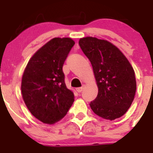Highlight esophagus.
I'll list each match as a JSON object with an SVG mask.
<instances>
[{
  "label": "esophagus",
  "instance_id": "obj_1",
  "mask_svg": "<svg viewBox=\"0 0 153 153\" xmlns=\"http://www.w3.org/2000/svg\"><path fill=\"white\" fill-rule=\"evenodd\" d=\"M83 86H82V87H78V88L76 89V92H78V93H81V92L83 91Z\"/></svg>",
  "mask_w": 153,
  "mask_h": 153
}]
</instances>
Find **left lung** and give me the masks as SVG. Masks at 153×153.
I'll return each instance as SVG.
<instances>
[{
  "instance_id": "8db88e82",
  "label": "left lung",
  "mask_w": 153,
  "mask_h": 153,
  "mask_svg": "<svg viewBox=\"0 0 153 153\" xmlns=\"http://www.w3.org/2000/svg\"><path fill=\"white\" fill-rule=\"evenodd\" d=\"M79 44L91 63L98 86L97 98L90 103L92 110L106 120L120 118L134 100V70L125 55L107 40L86 36L79 39Z\"/></svg>"
}]
</instances>
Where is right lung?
I'll return each instance as SVG.
<instances>
[{
  "label": "right lung",
  "instance_id": "obj_1",
  "mask_svg": "<svg viewBox=\"0 0 153 153\" xmlns=\"http://www.w3.org/2000/svg\"><path fill=\"white\" fill-rule=\"evenodd\" d=\"M75 42L69 37H55L30 59L21 81L24 101L31 114L47 124L66 116L74 101L67 88L63 66Z\"/></svg>",
  "mask_w": 153,
  "mask_h": 153
}]
</instances>
